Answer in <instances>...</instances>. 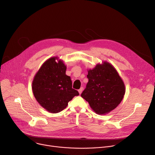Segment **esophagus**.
I'll use <instances>...</instances> for the list:
<instances>
[{"label": "esophagus", "mask_w": 155, "mask_h": 155, "mask_svg": "<svg viewBox=\"0 0 155 155\" xmlns=\"http://www.w3.org/2000/svg\"><path fill=\"white\" fill-rule=\"evenodd\" d=\"M83 90H84L83 87H81V88L78 90V92H79V94H80V95L82 93V91H83Z\"/></svg>", "instance_id": "34e87169"}]
</instances>
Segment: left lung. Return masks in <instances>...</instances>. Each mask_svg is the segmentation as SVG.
I'll use <instances>...</instances> for the list:
<instances>
[{"instance_id": "1", "label": "left lung", "mask_w": 155, "mask_h": 155, "mask_svg": "<svg viewBox=\"0 0 155 155\" xmlns=\"http://www.w3.org/2000/svg\"><path fill=\"white\" fill-rule=\"evenodd\" d=\"M88 82L81 97L98 115H106L116 108L125 94V85L117 70L104 61L88 70Z\"/></svg>"}]
</instances>
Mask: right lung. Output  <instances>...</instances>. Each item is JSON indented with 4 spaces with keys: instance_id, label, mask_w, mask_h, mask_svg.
I'll list each match as a JSON object with an SVG mask.
<instances>
[{
    "instance_id": "add662e5",
    "label": "right lung",
    "mask_w": 155,
    "mask_h": 155,
    "mask_svg": "<svg viewBox=\"0 0 155 155\" xmlns=\"http://www.w3.org/2000/svg\"><path fill=\"white\" fill-rule=\"evenodd\" d=\"M66 70L62 60L52 57L45 61L34 77L33 94L40 105L50 113L62 111L69 101L79 95L77 90L72 88Z\"/></svg>"
}]
</instances>
